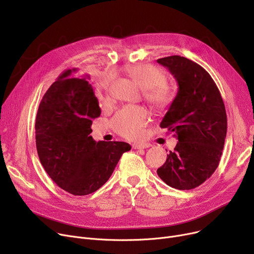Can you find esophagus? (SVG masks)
<instances>
[{
    "label": "esophagus",
    "instance_id": "34e87169",
    "mask_svg": "<svg viewBox=\"0 0 254 254\" xmlns=\"http://www.w3.org/2000/svg\"><path fill=\"white\" fill-rule=\"evenodd\" d=\"M151 146L150 143H135L132 144V148L134 149H145V148H149Z\"/></svg>",
    "mask_w": 254,
    "mask_h": 254
}]
</instances>
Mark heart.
<instances>
[{
    "label": "heart",
    "mask_w": 254,
    "mask_h": 254,
    "mask_svg": "<svg viewBox=\"0 0 254 254\" xmlns=\"http://www.w3.org/2000/svg\"><path fill=\"white\" fill-rule=\"evenodd\" d=\"M124 72L143 89L144 98L156 108H168L174 101L176 90L167 82V75L162 69L148 64H139L125 66ZM109 85L110 79L107 78L103 83V88L107 91ZM98 99L101 107H105L109 102V97L104 93H99ZM148 122L149 113L144 107L128 106L115 114L112 119V127L120 136L136 139L142 135Z\"/></svg>",
    "instance_id": "1"
}]
</instances>
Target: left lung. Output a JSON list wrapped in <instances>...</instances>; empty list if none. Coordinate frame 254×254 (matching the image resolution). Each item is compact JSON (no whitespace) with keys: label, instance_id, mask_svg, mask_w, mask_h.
<instances>
[{"label":"left lung","instance_id":"1","mask_svg":"<svg viewBox=\"0 0 254 254\" xmlns=\"http://www.w3.org/2000/svg\"><path fill=\"white\" fill-rule=\"evenodd\" d=\"M157 63L174 75L179 89L161 123L178 143L156 172L171 188L190 190L209 179L219 165L228 128L224 103L214 80L196 63L180 56Z\"/></svg>","mask_w":254,"mask_h":254}]
</instances>
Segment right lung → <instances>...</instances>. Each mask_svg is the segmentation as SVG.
I'll use <instances>...</instances> for the list:
<instances>
[{
	"mask_svg": "<svg viewBox=\"0 0 254 254\" xmlns=\"http://www.w3.org/2000/svg\"><path fill=\"white\" fill-rule=\"evenodd\" d=\"M76 72V68L63 72L43 96L35 124L36 147L53 182L71 194L86 195L110 178L130 145L97 143L89 136L101 108L88 76Z\"/></svg>",
	"mask_w": 254,
	"mask_h": 254,
	"instance_id": "right-lung-1",
	"label": "right lung"
}]
</instances>
